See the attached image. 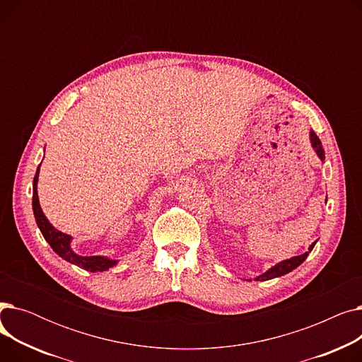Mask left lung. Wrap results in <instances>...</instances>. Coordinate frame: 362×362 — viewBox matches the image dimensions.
Segmentation results:
<instances>
[{
    "mask_svg": "<svg viewBox=\"0 0 362 362\" xmlns=\"http://www.w3.org/2000/svg\"><path fill=\"white\" fill-rule=\"evenodd\" d=\"M310 141H311V146H313V149L315 151V154L318 156V158H320L321 161H325V158H326V157H325V149H322L321 141L318 139V136L315 135L314 130H310ZM315 243H317V240L310 245V248H308V251H307L305 254L298 255V257H292V258H289V259H284V261L277 262L276 265H273L272 269H269L265 273H262V274H259L258 277H255V280L265 281V280H270V279L280 277V276H284V274L291 273L292 270H295L296 267H299V265L307 259V257H308L310 252L313 251Z\"/></svg>",
    "mask_w": 362,
    "mask_h": 362,
    "instance_id": "obj_1",
    "label": "left lung"
}]
</instances>
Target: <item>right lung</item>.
I'll list each match as a JSON object with an SVG mask.
<instances>
[{
	"label": "right lung",
	"mask_w": 362,
	"mask_h": 362,
	"mask_svg": "<svg viewBox=\"0 0 362 362\" xmlns=\"http://www.w3.org/2000/svg\"><path fill=\"white\" fill-rule=\"evenodd\" d=\"M40 168L41 164L36 168V175L33 177V199H32V206H33V214L37 227L45 238V240L49 243L52 251L60 255L63 259L69 261L70 264L78 265V267L97 273V272H107L108 269L114 267L119 261L117 259H111L108 257H101V255H90V257H83L76 254L71 250V240L73 238L67 233H63L60 230H57L55 227L48 221L45 217L42 208L40 205V198H37V177H40Z\"/></svg>",
	"instance_id": "add662e5"
}]
</instances>
